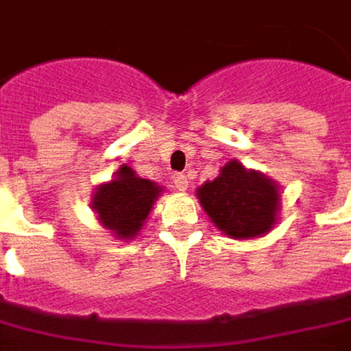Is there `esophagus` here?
I'll return each mask as SVG.
<instances>
[{
    "label": "esophagus",
    "mask_w": 351,
    "mask_h": 351,
    "mask_svg": "<svg viewBox=\"0 0 351 351\" xmlns=\"http://www.w3.org/2000/svg\"><path fill=\"white\" fill-rule=\"evenodd\" d=\"M173 186L178 191H186L189 188V182H188V176H184V173H176L173 176Z\"/></svg>",
    "instance_id": "34e87169"
}]
</instances>
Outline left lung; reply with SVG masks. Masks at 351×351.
I'll return each instance as SVG.
<instances>
[{
    "mask_svg": "<svg viewBox=\"0 0 351 351\" xmlns=\"http://www.w3.org/2000/svg\"><path fill=\"white\" fill-rule=\"evenodd\" d=\"M195 195L213 226L234 239L265 236L282 210L280 186L238 160L226 163L219 176L199 186Z\"/></svg>",
    "mask_w": 351,
    "mask_h": 351,
    "instance_id": "obj_1",
    "label": "left lung"
}]
</instances>
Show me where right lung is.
I'll list each match as a JSON object with an SVG mask.
<instances>
[{"instance_id":"right-lung-1","label":"right lung","mask_w":351,"mask_h":351,"mask_svg":"<svg viewBox=\"0 0 351 351\" xmlns=\"http://www.w3.org/2000/svg\"><path fill=\"white\" fill-rule=\"evenodd\" d=\"M162 191V186L139 178L123 163L110 182L95 186L89 206L97 213V221L112 232L113 238L128 241L141 232Z\"/></svg>"}]
</instances>
